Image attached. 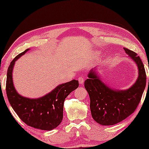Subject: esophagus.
I'll return each mask as SVG.
<instances>
[{
	"instance_id": "1",
	"label": "esophagus",
	"mask_w": 149,
	"mask_h": 149,
	"mask_svg": "<svg viewBox=\"0 0 149 149\" xmlns=\"http://www.w3.org/2000/svg\"><path fill=\"white\" fill-rule=\"evenodd\" d=\"M78 81L80 84H82L84 82V78L83 77H78Z\"/></svg>"
}]
</instances>
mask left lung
Instances as JSON below:
<instances>
[{
	"label": "left lung",
	"instance_id": "left-lung-1",
	"mask_svg": "<svg viewBox=\"0 0 149 149\" xmlns=\"http://www.w3.org/2000/svg\"><path fill=\"white\" fill-rule=\"evenodd\" d=\"M123 49L138 67V78L131 87L127 90L111 88L101 80L96 68L90 71L88 79L84 81L91 99L92 117L100 125L116 124L133 113L145 89L146 76L141 59L134 52L126 48Z\"/></svg>",
	"mask_w": 149,
	"mask_h": 149
}]
</instances>
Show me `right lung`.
Returning a JSON list of instances; mask_svg holds the SVG:
<instances>
[{
  "label": "right lung",
  "instance_id": "right-lung-1",
  "mask_svg": "<svg viewBox=\"0 0 149 149\" xmlns=\"http://www.w3.org/2000/svg\"><path fill=\"white\" fill-rule=\"evenodd\" d=\"M26 49L12 61L8 68L6 92L12 108L19 118L29 126L42 130H52L63 119V103L67 96L78 87V81L73 79L61 84L47 95L37 98H30L19 95L13 81V70L21 56L28 52Z\"/></svg>",
  "mask_w": 149,
  "mask_h": 149
}]
</instances>
